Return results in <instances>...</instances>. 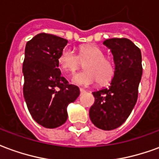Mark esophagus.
I'll use <instances>...</instances> for the list:
<instances>
[{"label": "esophagus", "mask_w": 159, "mask_h": 159, "mask_svg": "<svg viewBox=\"0 0 159 159\" xmlns=\"http://www.w3.org/2000/svg\"><path fill=\"white\" fill-rule=\"evenodd\" d=\"M85 92H86V90H84L83 89H80V93H85Z\"/></svg>", "instance_id": "34e87169"}]
</instances>
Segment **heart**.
I'll use <instances>...</instances> for the list:
<instances>
[{"instance_id": "obj_1", "label": "heart", "mask_w": 159, "mask_h": 159, "mask_svg": "<svg viewBox=\"0 0 159 159\" xmlns=\"http://www.w3.org/2000/svg\"><path fill=\"white\" fill-rule=\"evenodd\" d=\"M59 65L66 73L72 74L81 66V61H87L84 69L73 76L72 83L81 86H89L98 82L100 86L109 83L116 71L115 64L110 57L105 55L100 47L93 44L82 45L78 48V55L69 48L63 49L59 54Z\"/></svg>"}]
</instances>
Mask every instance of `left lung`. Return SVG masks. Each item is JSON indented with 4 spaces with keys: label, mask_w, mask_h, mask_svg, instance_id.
<instances>
[{
    "label": "left lung",
    "mask_w": 159,
    "mask_h": 159,
    "mask_svg": "<svg viewBox=\"0 0 159 159\" xmlns=\"http://www.w3.org/2000/svg\"><path fill=\"white\" fill-rule=\"evenodd\" d=\"M103 43L113 54L116 71L109 88L93 93L89 117L97 128L112 130L126 121L136 103L142 76L141 52L127 38H111Z\"/></svg>",
    "instance_id": "obj_1"
}]
</instances>
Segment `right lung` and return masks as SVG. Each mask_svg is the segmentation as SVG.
I'll list each match as a JSON object with an SVG mask.
<instances>
[{"label":"right lung","instance_id":"obj_1","mask_svg":"<svg viewBox=\"0 0 159 159\" xmlns=\"http://www.w3.org/2000/svg\"><path fill=\"white\" fill-rule=\"evenodd\" d=\"M67 43L66 39L47 33H40L26 43L24 97L33 119L48 129L66 123V107L80 94L79 88L69 84L59 69L58 59Z\"/></svg>","mask_w":159,"mask_h":159}]
</instances>
